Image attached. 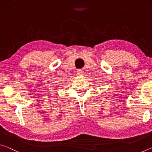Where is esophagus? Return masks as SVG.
I'll use <instances>...</instances> for the list:
<instances>
[{"mask_svg":"<svg viewBox=\"0 0 152 152\" xmlns=\"http://www.w3.org/2000/svg\"><path fill=\"white\" fill-rule=\"evenodd\" d=\"M83 73H84L83 70H80H80H77V74H79V75H80V74H82Z\"/></svg>","mask_w":152,"mask_h":152,"instance_id":"34e87169","label":"esophagus"}]
</instances>
